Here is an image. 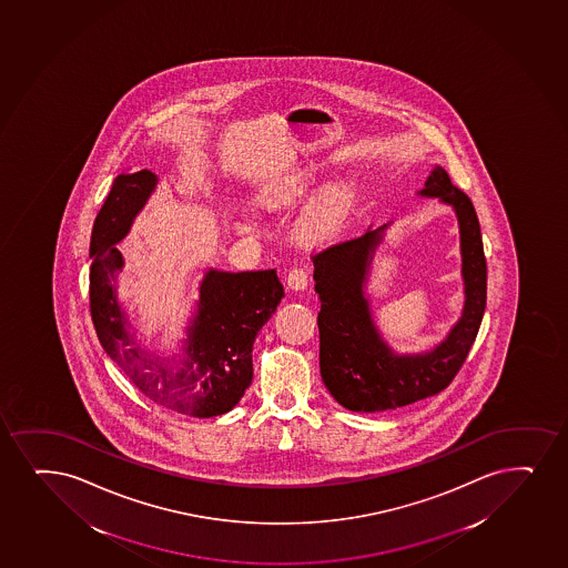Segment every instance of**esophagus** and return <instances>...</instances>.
Returning <instances> with one entry per match:
<instances>
[{"mask_svg":"<svg viewBox=\"0 0 568 568\" xmlns=\"http://www.w3.org/2000/svg\"><path fill=\"white\" fill-rule=\"evenodd\" d=\"M287 285L291 291H304L307 287V272L304 267H293L287 275Z\"/></svg>","mask_w":568,"mask_h":568,"instance_id":"obj_1","label":"esophagus"}]
</instances>
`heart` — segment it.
<instances>
[{
  "instance_id": "1",
  "label": "heart",
  "mask_w": 568,
  "mask_h": 568,
  "mask_svg": "<svg viewBox=\"0 0 568 568\" xmlns=\"http://www.w3.org/2000/svg\"><path fill=\"white\" fill-rule=\"evenodd\" d=\"M317 182V169L298 168L293 169L285 176H280L262 192L261 203L266 207H280L293 201L301 200L315 186ZM354 190L346 181L328 182L327 186L320 190L315 195L314 203L307 209L304 219L298 226V235L306 243H317L336 226L342 214L346 211L352 201Z\"/></svg>"
}]
</instances>
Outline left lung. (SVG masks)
<instances>
[{
    "label": "left lung",
    "instance_id": "left-lung-1",
    "mask_svg": "<svg viewBox=\"0 0 568 568\" xmlns=\"http://www.w3.org/2000/svg\"><path fill=\"white\" fill-rule=\"evenodd\" d=\"M453 207L460 227L464 307L447 336L422 354H397L374 323L367 294L374 253L389 224L314 256L321 378L342 407L382 413L439 394L460 371L487 306V261L474 203L435 165L418 192Z\"/></svg>",
    "mask_w": 568,
    "mask_h": 568
}]
</instances>
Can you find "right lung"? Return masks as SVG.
<instances>
[{
	"label": "right lung",
	"mask_w": 568,
	"mask_h": 568,
	"mask_svg": "<svg viewBox=\"0 0 568 568\" xmlns=\"http://www.w3.org/2000/svg\"><path fill=\"white\" fill-rule=\"evenodd\" d=\"M158 186V174L123 173L110 187L91 234L89 298L94 331L108 357L134 387L161 407L194 418L232 410L253 382V344L285 296L275 270L222 272L209 267L186 327L182 354L161 357L136 341L118 301V248Z\"/></svg>",
	"instance_id": "1"
}]
</instances>
